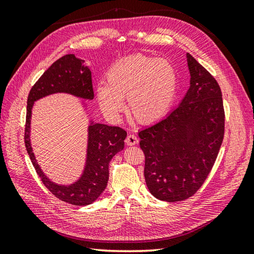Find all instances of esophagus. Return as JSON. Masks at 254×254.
Wrapping results in <instances>:
<instances>
[{
  "label": "esophagus",
  "instance_id": "obj_1",
  "mask_svg": "<svg viewBox=\"0 0 254 254\" xmlns=\"http://www.w3.org/2000/svg\"><path fill=\"white\" fill-rule=\"evenodd\" d=\"M126 143L127 145H130V146H132V145H135L138 143V139L135 135H134V134H128L126 138Z\"/></svg>",
  "mask_w": 254,
  "mask_h": 254
}]
</instances>
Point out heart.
<instances>
[{"instance_id": "b5f03b06", "label": "heart", "mask_w": 254, "mask_h": 254, "mask_svg": "<svg viewBox=\"0 0 254 254\" xmlns=\"http://www.w3.org/2000/svg\"><path fill=\"white\" fill-rule=\"evenodd\" d=\"M106 84L96 87V99L102 112L117 118L128 109L139 123L163 119L176 98L178 76L174 65L164 59L133 55L113 63L106 73Z\"/></svg>"}]
</instances>
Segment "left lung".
<instances>
[{
  "instance_id": "8db88e82",
  "label": "left lung",
  "mask_w": 254,
  "mask_h": 254,
  "mask_svg": "<svg viewBox=\"0 0 254 254\" xmlns=\"http://www.w3.org/2000/svg\"><path fill=\"white\" fill-rule=\"evenodd\" d=\"M187 61L190 88L179 106L138 132L148 190L167 202L187 199L202 187L224 138L225 111L219 85L190 53Z\"/></svg>"
}]
</instances>
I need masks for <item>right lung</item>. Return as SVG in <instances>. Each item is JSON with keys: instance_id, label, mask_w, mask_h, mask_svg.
Listing matches in <instances>:
<instances>
[{"instance_id": "1", "label": "right lung", "mask_w": 254, "mask_h": 254, "mask_svg": "<svg viewBox=\"0 0 254 254\" xmlns=\"http://www.w3.org/2000/svg\"><path fill=\"white\" fill-rule=\"evenodd\" d=\"M69 94L85 100L94 99L91 72L84 60L74 55L59 59L41 75L29 91L27 99L25 146L42 183L53 195L68 204L85 206L94 203L105 191L109 180V163L113 156L124 148L127 132L119 127L90 121L86 163L78 180L68 186L51 181L37 163L30 143L31 110L35 101L52 94Z\"/></svg>"}]
</instances>
